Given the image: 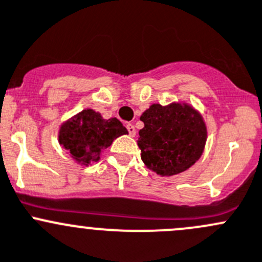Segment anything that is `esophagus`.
<instances>
[{
	"label": "esophagus",
	"instance_id": "obj_1",
	"mask_svg": "<svg viewBox=\"0 0 262 262\" xmlns=\"http://www.w3.org/2000/svg\"><path fill=\"white\" fill-rule=\"evenodd\" d=\"M126 129H128V133L130 137H134L137 134L136 126H134L133 124H126Z\"/></svg>",
	"mask_w": 262,
	"mask_h": 262
}]
</instances>
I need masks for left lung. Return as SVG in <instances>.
Segmentation results:
<instances>
[{
	"label": "left lung",
	"instance_id": "8db88e82",
	"mask_svg": "<svg viewBox=\"0 0 262 262\" xmlns=\"http://www.w3.org/2000/svg\"><path fill=\"white\" fill-rule=\"evenodd\" d=\"M141 158L149 170L161 176L184 172L202 156L207 128L202 116L187 105L155 104L141 116Z\"/></svg>",
	"mask_w": 262,
	"mask_h": 262
}]
</instances>
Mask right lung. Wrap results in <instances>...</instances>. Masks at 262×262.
Returning <instances> with one entry per match:
<instances>
[{"mask_svg": "<svg viewBox=\"0 0 262 262\" xmlns=\"http://www.w3.org/2000/svg\"><path fill=\"white\" fill-rule=\"evenodd\" d=\"M123 134H128V130L118 119L105 120L99 113L87 109L60 126L59 143L78 162L91 163L99 160L104 148Z\"/></svg>", "mask_w": 262, "mask_h": 262, "instance_id": "right-lung-1", "label": "right lung"}]
</instances>
